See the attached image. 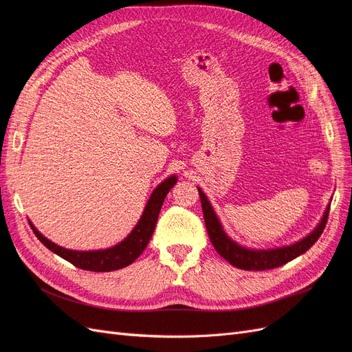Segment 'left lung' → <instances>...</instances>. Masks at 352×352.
I'll return each instance as SVG.
<instances>
[{
	"instance_id": "obj_1",
	"label": "left lung",
	"mask_w": 352,
	"mask_h": 352,
	"mask_svg": "<svg viewBox=\"0 0 352 352\" xmlns=\"http://www.w3.org/2000/svg\"><path fill=\"white\" fill-rule=\"evenodd\" d=\"M202 212H204V220L210 241L212 247L221 255L223 258L229 261L232 265H235L242 270H270L280 267V265L289 263L291 260L300 257L304 252L310 250L314 242L320 238V235L324 230V226L327 223V216L330 204L326 207L323 217L320 223L311 230L308 235L295 243L283 245V247L278 248H267V250H254L247 248L243 245L233 241L221 226V221L219 220L214 208H212L211 202L208 201L207 195L202 192L201 188H198Z\"/></svg>"
}]
</instances>
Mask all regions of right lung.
Segmentation results:
<instances>
[{"instance_id": "add662e5", "label": "right lung", "mask_w": 352, "mask_h": 352, "mask_svg": "<svg viewBox=\"0 0 352 352\" xmlns=\"http://www.w3.org/2000/svg\"><path fill=\"white\" fill-rule=\"evenodd\" d=\"M176 182L177 177L175 175L164 179L163 182L153 190L150 199L146 201V206L144 208L141 219L138 220L136 226L132 229L129 235H127L122 242L107 250L76 251L63 248L60 245L51 242L42 235V233L32 225V221H29V225L32 230H34L36 238L44 243L50 251L60 255L61 258H65L73 265H76V267L89 272L119 270L126 267V265L132 264L146 248V245L150 242L154 233L155 223L160 214V210H162V206L164 202V198L168 194V190L176 185Z\"/></svg>"}]
</instances>
